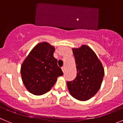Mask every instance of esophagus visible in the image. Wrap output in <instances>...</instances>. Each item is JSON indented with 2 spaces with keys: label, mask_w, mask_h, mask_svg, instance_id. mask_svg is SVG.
Listing matches in <instances>:
<instances>
[{
  "label": "esophagus",
  "mask_w": 123,
  "mask_h": 123,
  "mask_svg": "<svg viewBox=\"0 0 123 123\" xmlns=\"http://www.w3.org/2000/svg\"><path fill=\"white\" fill-rule=\"evenodd\" d=\"M61 69H62V72H65V69H65L64 66H63V67H62Z\"/></svg>",
  "instance_id": "obj_1"
}]
</instances>
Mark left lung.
<instances>
[{"label": "left lung", "instance_id": "8db88e82", "mask_svg": "<svg viewBox=\"0 0 123 123\" xmlns=\"http://www.w3.org/2000/svg\"><path fill=\"white\" fill-rule=\"evenodd\" d=\"M75 59L77 77L67 82L69 93L74 98L86 101L100 89L105 72L103 65L93 51L87 45L72 49Z\"/></svg>", "mask_w": 123, "mask_h": 123}]
</instances>
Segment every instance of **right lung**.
Instances as JSON below:
<instances>
[{
  "label": "right lung",
  "mask_w": 123,
  "mask_h": 123,
  "mask_svg": "<svg viewBox=\"0 0 123 123\" xmlns=\"http://www.w3.org/2000/svg\"><path fill=\"white\" fill-rule=\"evenodd\" d=\"M55 48L47 42L38 43L21 66L22 81L28 91L35 95L49 92L63 72L54 57Z\"/></svg>",
  "instance_id": "right-lung-1"
}]
</instances>
